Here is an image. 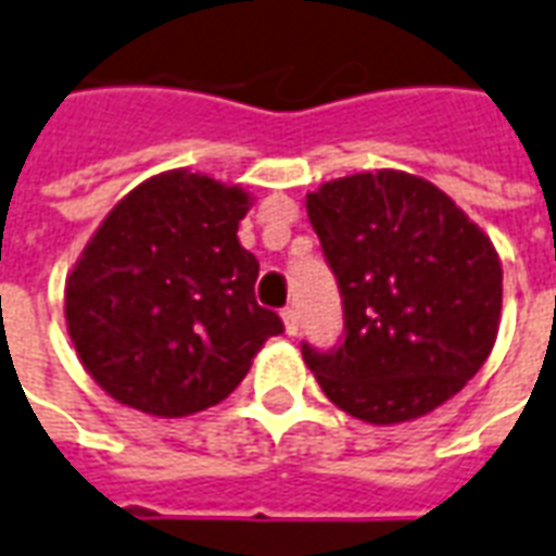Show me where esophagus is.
Segmentation results:
<instances>
[{
    "label": "esophagus",
    "instance_id": "34e87169",
    "mask_svg": "<svg viewBox=\"0 0 556 556\" xmlns=\"http://www.w3.org/2000/svg\"><path fill=\"white\" fill-rule=\"evenodd\" d=\"M281 320H285V332L296 334L299 332V314L296 308H285L281 311Z\"/></svg>",
    "mask_w": 556,
    "mask_h": 556
}]
</instances>
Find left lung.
Segmentation results:
<instances>
[{"mask_svg":"<svg viewBox=\"0 0 556 556\" xmlns=\"http://www.w3.org/2000/svg\"><path fill=\"white\" fill-rule=\"evenodd\" d=\"M344 299V344L302 356L338 410L413 422L455 397L494 350L503 266L494 242L434 182L374 170L305 197Z\"/></svg>","mask_w":556,"mask_h":556,"instance_id":"left-lung-1","label":"left lung"}]
</instances>
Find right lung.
<instances>
[{"label": "right lung", "instance_id": "1", "mask_svg": "<svg viewBox=\"0 0 556 556\" xmlns=\"http://www.w3.org/2000/svg\"><path fill=\"white\" fill-rule=\"evenodd\" d=\"M242 185L164 170L98 224L65 278L77 359L113 401L159 419L222 404L285 332L254 299L257 257L239 242Z\"/></svg>", "mask_w": 556, "mask_h": 556}]
</instances>
